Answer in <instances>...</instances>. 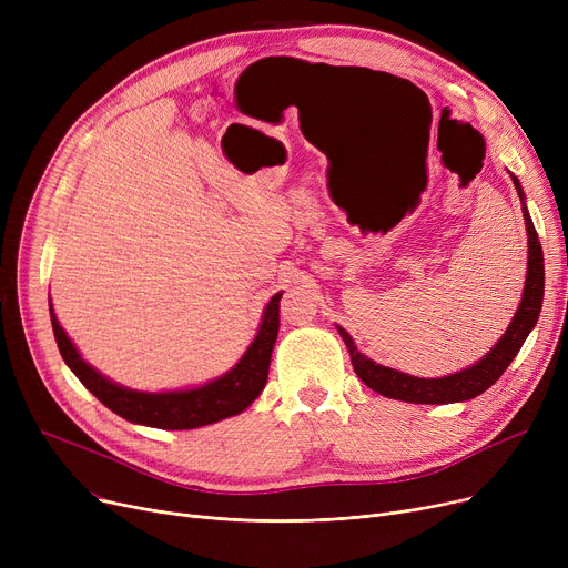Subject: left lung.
Segmentation results:
<instances>
[{
	"mask_svg": "<svg viewBox=\"0 0 568 568\" xmlns=\"http://www.w3.org/2000/svg\"><path fill=\"white\" fill-rule=\"evenodd\" d=\"M520 204H523V216H525V227H527V278H525V290H523V300L520 306L509 324L506 334L495 343V347L484 356L481 362H476L474 366L446 375V377H414L394 368H386L375 364L368 356H364L359 349H356L352 336L338 326V334L343 336L349 359L354 366V373L359 375V379L371 386L373 392L386 396V398H396L405 403H419V405H446V403H463L469 398L481 396L486 389L501 377V373L509 368V364L516 359V354L520 352L523 343L527 341L529 332L534 329L536 320H539L541 304H544V251L539 234L534 230V223L529 219L527 204H525V193L520 189V182L511 174Z\"/></svg>",
	"mask_w": 568,
	"mask_h": 568,
	"instance_id": "left-lung-1",
	"label": "left lung"
}]
</instances>
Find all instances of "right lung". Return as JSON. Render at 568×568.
I'll list each match as a JSON object with an SVG mask.
<instances>
[{
    "mask_svg": "<svg viewBox=\"0 0 568 568\" xmlns=\"http://www.w3.org/2000/svg\"><path fill=\"white\" fill-rule=\"evenodd\" d=\"M281 294H274L272 302L266 304L260 332L253 338L246 354L239 359V364L227 371L225 375L206 382L202 386L184 392H163V394H146L133 392L126 386H119L116 382L101 375L97 368L89 366L67 332L59 324L52 304H50V320L52 332L62 359L73 371V375L92 392L108 409L122 416V419L140 426H152L163 430H191L200 426L216 424L227 416L244 412L264 389L268 364H272V352L276 345L278 326H281Z\"/></svg>",
    "mask_w": 568,
    "mask_h": 568,
    "instance_id": "obj_1",
    "label": "right lung"
}]
</instances>
